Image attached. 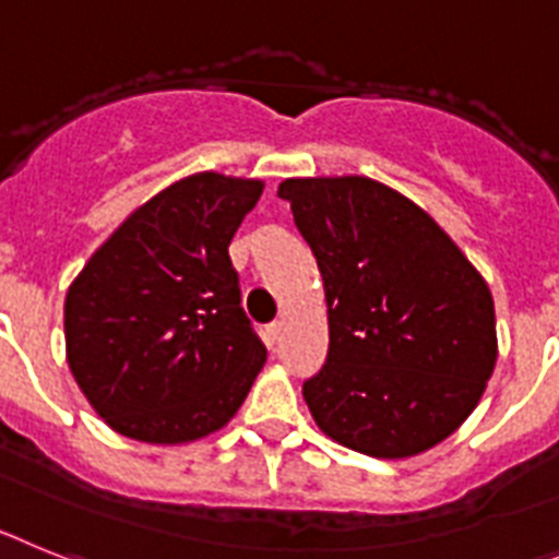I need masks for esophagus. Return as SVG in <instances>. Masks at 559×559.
I'll list each match as a JSON object with an SVG mask.
<instances>
[{
    "mask_svg": "<svg viewBox=\"0 0 559 559\" xmlns=\"http://www.w3.org/2000/svg\"><path fill=\"white\" fill-rule=\"evenodd\" d=\"M281 334H284V323H281V320H275V323H270V326L264 329V337L270 346H275V343H278Z\"/></svg>",
    "mask_w": 559,
    "mask_h": 559,
    "instance_id": "34e87169",
    "label": "esophagus"
}]
</instances>
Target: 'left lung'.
<instances>
[{"mask_svg":"<svg viewBox=\"0 0 559 559\" xmlns=\"http://www.w3.org/2000/svg\"><path fill=\"white\" fill-rule=\"evenodd\" d=\"M329 304L326 366L304 382L343 448L407 459L473 414L498 357L487 281L419 205L368 177L281 182Z\"/></svg>","mask_w":559,"mask_h":559,"instance_id":"1","label":"left lung"}]
</instances>
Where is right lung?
I'll use <instances>...</instances> for the list:
<instances>
[{
	"mask_svg": "<svg viewBox=\"0 0 559 559\" xmlns=\"http://www.w3.org/2000/svg\"><path fill=\"white\" fill-rule=\"evenodd\" d=\"M264 182L179 179L95 250L64 300L67 362L100 419L148 444L225 427L266 348L241 309L233 233Z\"/></svg>",
	"mask_w": 559,
	"mask_h": 559,
	"instance_id": "add662e5",
	"label": "right lung"
}]
</instances>
